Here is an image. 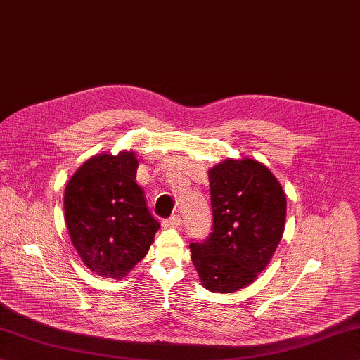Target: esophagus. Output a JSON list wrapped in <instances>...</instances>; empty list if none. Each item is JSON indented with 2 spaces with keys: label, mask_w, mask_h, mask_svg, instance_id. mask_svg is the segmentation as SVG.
I'll return each mask as SVG.
<instances>
[{
  "label": "esophagus",
  "mask_w": 360,
  "mask_h": 360,
  "mask_svg": "<svg viewBox=\"0 0 360 360\" xmlns=\"http://www.w3.org/2000/svg\"><path fill=\"white\" fill-rule=\"evenodd\" d=\"M181 224H182V219L178 214H174V216H172L169 219L162 220V226L164 228H178Z\"/></svg>",
  "instance_id": "obj_1"
}]
</instances>
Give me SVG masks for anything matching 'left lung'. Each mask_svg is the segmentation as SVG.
<instances>
[{
	"instance_id": "1",
	"label": "left lung",
	"mask_w": 360,
	"mask_h": 360,
	"mask_svg": "<svg viewBox=\"0 0 360 360\" xmlns=\"http://www.w3.org/2000/svg\"><path fill=\"white\" fill-rule=\"evenodd\" d=\"M213 233L191 243V262L210 292L231 293L254 283L278 246L285 195L264 164L226 158L208 170Z\"/></svg>"
}]
</instances>
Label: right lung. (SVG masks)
I'll return each instance as SVG.
<instances>
[{"mask_svg": "<svg viewBox=\"0 0 360 360\" xmlns=\"http://www.w3.org/2000/svg\"><path fill=\"white\" fill-rule=\"evenodd\" d=\"M134 152L91 156L65 187L63 211L72 246L86 268L122 280L149 252L160 224L138 186Z\"/></svg>", "mask_w": 360, "mask_h": 360, "instance_id": "right-lung-1", "label": "right lung"}]
</instances>
